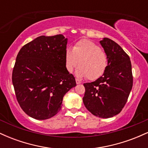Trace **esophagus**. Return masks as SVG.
Returning a JSON list of instances; mask_svg holds the SVG:
<instances>
[{
  "label": "esophagus",
  "instance_id": "1",
  "mask_svg": "<svg viewBox=\"0 0 148 148\" xmlns=\"http://www.w3.org/2000/svg\"><path fill=\"white\" fill-rule=\"evenodd\" d=\"M76 84H80L81 83V81H80L78 79H76Z\"/></svg>",
  "mask_w": 148,
  "mask_h": 148
}]
</instances>
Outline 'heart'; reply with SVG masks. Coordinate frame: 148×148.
Segmentation results:
<instances>
[{"instance_id": "1", "label": "heart", "mask_w": 148, "mask_h": 148, "mask_svg": "<svg viewBox=\"0 0 148 148\" xmlns=\"http://www.w3.org/2000/svg\"><path fill=\"white\" fill-rule=\"evenodd\" d=\"M65 67L67 72L72 73L79 63L76 76L86 77L90 81H95L103 75L108 65V57L106 52L99 45L88 40L77 42L73 49L65 51Z\"/></svg>"}]
</instances>
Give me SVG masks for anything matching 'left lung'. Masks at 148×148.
<instances>
[{
	"mask_svg": "<svg viewBox=\"0 0 148 148\" xmlns=\"http://www.w3.org/2000/svg\"><path fill=\"white\" fill-rule=\"evenodd\" d=\"M108 57L103 76L84 84L86 92L83 101L95 116L108 118L121 112L133 86L130 56L116 42L109 38L100 41Z\"/></svg>",
	"mask_w": 148,
	"mask_h": 148,
	"instance_id": "8db88e82",
	"label": "left lung"
}]
</instances>
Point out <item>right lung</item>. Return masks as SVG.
Segmentation results:
<instances>
[{"label": "right lung", "instance_id": "right-lung-1", "mask_svg": "<svg viewBox=\"0 0 148 148\" xmlns=\"http://www.w3.org/2000/svg\"><path fill=\"white\" fill-rule=\"evenodd\" d=\"M67 39L62 35L40 36L20 49L12 80L20 106L37 120L54 116L63 97L76 86L65 67Z\"/></svg>", "mask_w": 148, "mask_h": 148}]
</instances>
